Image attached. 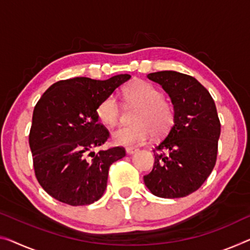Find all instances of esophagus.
<instances>
[{"label": "esophagus", "mask_w": 250, "mask_h": 250, "mask_svg": "<svg viewBox=\"0 0 250 250\" xmlns=\"http://www.w3.org/2000/svg\"><path fill=\"white\" fill-rule=\"evenodd\" d=\"M137 147H133V146H129V147H126V153L127 154H133V153L137 152Z\"/></svg>", "instance_id": "34e87169"}]
</instances>
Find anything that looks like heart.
I'll list each match as a JSON object with an SVG mask.
<instances>
[{
    "label": "heart",
    "mask_w": 250,
    "mask_h": 250,
    "mask_svg": "<svg viewBox=\"0 0 250 250\" xmlns=\"http://www.w3.org/2000/svg\"><path fill=\"white\" fill-rule=\"evenodd\" d=\"M125 102L137 106L133 125H123L113 130L112 137L116 144L134 145L146 141L149 134L155 138L167 135L173 126L175 112L171 103L165 101L162 91L152 83L136 80L123 90ZM97 116L104 124L113 126L121 116L117 98L110 95L97 107Z\"/></svg>",
    "instance_id": "b5f03b06"
}]
</instances>
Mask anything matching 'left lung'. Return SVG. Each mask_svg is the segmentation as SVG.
<instances>
[{
    "label": "left lung",
    "instance_id": "1",
    "mask_svg": "<svg viewBox=\"0 0 250 250\" xmlns=\"http://www.w3.org/2000/svg\"><path fill=\"white\" fill-rule=\"evenodd\" d=\"M147 78L170 96L175 118L153 149L154 165L144 175V183L156 197H187L205 183L216 165L221 127L216 104L192 76L165 70L148 74Z\"/></svg>",
    "mask_w": 250,
    "mask_h": 250
}]
</instances>
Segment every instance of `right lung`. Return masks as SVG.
Masks as SVG:
<instances>
[{
	"label": "right lung",
	"instance_id": "obj_1",
	"mask_svg": "<svg viewBox=\"0 0 250 250\" xmlns=\"http://www.w3.org/2000/svg\"><path fill=\"white\" fill-rule=\"evenodd\" d=\"M129 78L124 74L107 80H60L37 103L29 134L34 173L42 189L56 200L86 206L102 198L109 167L125 156V148L110 147L97 154L91 151L109 137L96 110Z\"/></svg>",
	"mask_w": 250,
	"mask_h": 250
}]
</instances>
